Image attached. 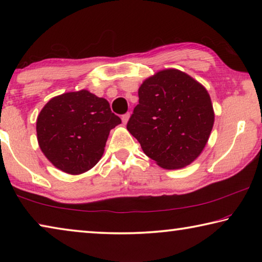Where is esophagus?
Masks as SVG:
<instances>
[{"label": "esophagus", "mask_w": 262, "mask_h": 262, "mask_svg": "<svg viewBox=\"0 0 262 262\" xmlns=\"http://www.w3.org/2000/svg\"><path fill=\"white\" fill-rule=\"evenodd\" d=\"M129 117H130V114H129V113L123 114L122 117H121V120H122V122H123V123H125V125H126V123L128 122V120H129Z\"/></svg>", "instance_id": "34e87169"}]
</instances>
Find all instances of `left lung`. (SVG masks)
Wrapping results in <instances>:
<instances>
[{
    "label": "left lung",
    "mask_w": 262,
    "mask_h": 262,
    "mask_svg": "<svg viewBox=\"0 0 262 262\" xmlns=\"http://www.w3.org/2000/svg\"><path fill=\"white\" fill-rule=\"evenodd\" d=\"M210 96L201 83L178 69H164L139 89L127 129L148 157L163 168L189 165L205 149L214 126Z\"/></svg>",
    "instance_id": "8db88e82"
}]
</instances>
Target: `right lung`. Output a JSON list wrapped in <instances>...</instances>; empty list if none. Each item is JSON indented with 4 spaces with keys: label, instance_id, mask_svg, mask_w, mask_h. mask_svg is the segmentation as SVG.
<instances>
[{
    "label": "right lung",
    "instance_id": "add662e5",
    "mask_svg": "<svg viewBox=\"0 0 262 262\" xmlns=\"http://www.w3.org/2000/svg\"><path fill=\"white\" fill-rule=\"evenodd\" d=\"M121 119L108 101L88 90L52 98L37 118V139L46 158L59 170L81 174L99 162L110 130Z\"/></svg>",
    "mask_w": 262,
    "mask_h": 262
}]
</instances>
